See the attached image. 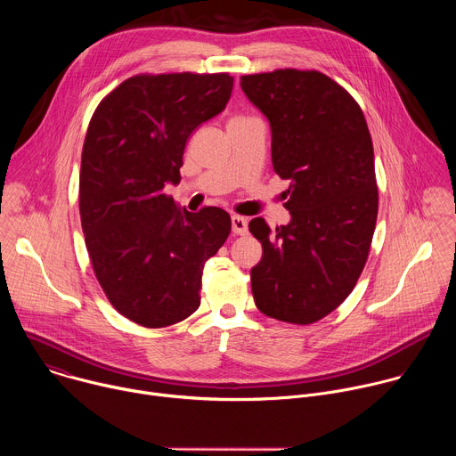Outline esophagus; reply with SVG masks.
Instances as JSON below:
<instances>
[{
  "mask_svg": "<svg viewBox=\"0 0 456 456\" xmlns=\"http://www.w3.org/2000/svg\"><path fill=\"white\" fill-rule=\"evenodd\" d=\"M231 224H232V232H234V234H240V236L247 234V231H248V222H247V218H243V216H232V218H231Z\"/></svg>",
  "mask_w": 456,
  "mask_h": 456,
  "instance_id": "esophagus-1",
  "label": "esophagus"
}]
</instances>
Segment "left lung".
<instances>
[{
  "label": "left lung",
  "mask_w": 456,
  "mask_h": 456,
  "mask_svg": "<svg viewBox=\"0 0 456 456\" xmlns=\"http://www.w3.org/2000/svg\"><path fill=\"white\" fill-rule=\"evenodd\" d=\"M241 90L273 132L274 171L290 180V222L254 218L264 247L250 271L254 303L269 317L310 324L354 290L368 259L379 191L373 144L357 101L317 70L241 76Z\"/></svg>",
  "instance_id": "1"
}]
</instances>
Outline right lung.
<instances>
[{"label": "right lung", "instance_id": "obj_1", "mask_svg": "<svg viewBox=\"0 0 456 456\" xmlns=\"http://www.w3.org/2000/svg\"><path fill=\"white\" fill-rule=\"evenodd\" d=\"M229 74H139L95 108L83 146L79 211L99 285L113 308L146 329L200 306L204 265L225 243L220 208L180 209L164 192L180 182L189 135L224 111Z\"/></svg>", "mask_w": 456, "mask_h": 456}]
</instances>
